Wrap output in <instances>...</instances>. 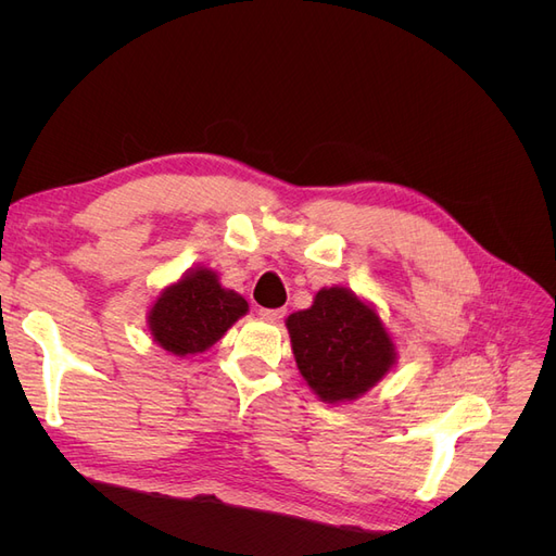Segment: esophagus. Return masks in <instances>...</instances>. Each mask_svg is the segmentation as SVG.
Wrapping results in <instances>:
<instances>
[{
  "label": "esophagus",
  "mask_w": 556,
  "mask_h": 556,
  "mask_svg": "<svg viewBox=\"0 0 556 556\" xmlns=\"http://www.w3.org/2000/svg\"><path fill=\"white\" fill-rule=\"evenodd\" d=\"M260 317L266 319V323H280L285 317L282 308H260Z\"/></svg>",
  "instance_id": "obj_1"
}]
</instances>
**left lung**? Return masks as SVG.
I'll return each instance as SVG.
<instances>
[{
	"label": "left lung",
	"mask_w": 556,
	"mask_h": 556,
	"mask_svg": "<svg viewBox=\"0 0 556 556\" xmlns=\"http://www.w3.org/2000/svg\"><path fill=\"white\" fill-rule=\"evenodd\" d=\"M285 327L301 378L331 406L364 396L396 366V343L376 306L343 285L319 290Z\"/></svg>",
	"instance_id": "8db88e82"
}]
</instances>
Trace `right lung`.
Instances as JSON below:
<instances>
[{
    "label": "right lung",
    "instance_id": "1",
    "mask_svg": "<svg viewBox=\"0 0 556 556\" xmlns=\"http://www.w3.org/2000/svg\"><path fill=\"white\" fill-rule=\"evenodd\" d=\"M248 313V301L208 266H192L155 296L148 311L153 341L176 357L206 352Z\"/></svg>",
    "mask_w": 556,
    "mask_h": 556
}]
</instances>
